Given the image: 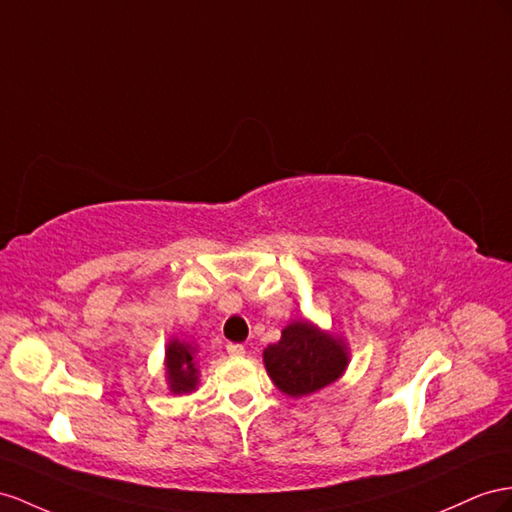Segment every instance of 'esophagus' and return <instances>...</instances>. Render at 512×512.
I'll list each match as a JSON object with an SVG mask.
<instances>
[{
    "instance_id": "esophagus-1",
    "label": "esophagus",
    "mask_w": 512,
    "mask_h": 512,
    "mask_svg": "<svg viewBox=\"0 0 512 512\" xmlns=\"http://www.w3.org/2000/svg\"><path fill=\"white\" fill-rule=\"evenodd\" d=\"M227 352H229L231 357H244L246 350H244L242 344H229V346H227Z\"/></svg>"
}]
</instances>
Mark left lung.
I'll return each mask as SVG.
<instances>
[{"label": "left lung", "instance_id": "left-lung-1", "mask_svg": "<svg viewBox=\"0 0 512 512\" xmlns=\"http://www.w3.org/2000/svg\"><path fill=\"white\" fill-rule=\"evenodd\" d=\"M348 363L346 339L305 318L287 324L279 342L264 350L270 381L290 398H303L333 385L344 376Z\"/></svg>", "mask_w": 512, "mask_h": 512}]
</instances>
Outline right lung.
<instances>
[{
  "label": "right lung",
  "mask_w": 512,
  "mask_h": 512,
  "mask_svg": "<svg viewBox=\"0 0 512 512\" xmlns=\"http://www.w3.org/2000/svg\"><path fill=\"white\" fill-rule=\"evenodd\" d=\"M164 376L173 396H188L199 387V346L188 339L170 337L164 348Z\"/></svg>",
  "instance_id": "obj_1"
}]
</instances>
